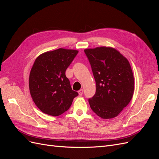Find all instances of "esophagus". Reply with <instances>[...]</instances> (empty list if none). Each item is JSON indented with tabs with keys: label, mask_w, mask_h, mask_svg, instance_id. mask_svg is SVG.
Masks as SVG:
<instances>
[{
	"label": "esophagus",
	"mask_w": 159,
	"mask_h": 159,
	"mask_svg": "<svg viewBox=\"0 0 159 159\" xmlns=\"http://www.w3.org/2000/svg\"><path fill=\"white\" fill-rule=\"evenodd\" d=\"M83 93H84V90L83 89H80L78 91V93L80 95H83Z\"/></svg>",
	"instance_id": "1"
}]
</instances>
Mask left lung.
Instances as JSON below:
<instances>
[{"label": "left lung", "mask_w": 159, "mask_h": 159, "mask_svg": "<svg viewBox=\"0 0 159 159\" xmlns=\"http://www.w3.org/2000/svg\"><path fill=\"white\" fill-rule=\"evenodd\" d=\"M96 83L93 97L89 99L91 109L99 117H117L131 100L134 77L125 57L111 47L84 50Z\"/></svg>", "instance_id": "obj_1"}]
</instances>
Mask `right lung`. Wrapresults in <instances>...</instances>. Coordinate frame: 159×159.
<instances>
[{"mask_svg":"<svg viewBox=\"0 0 159 159\" xmlns=\"http://www.w3.org/2000/svg\"><path fill=\"white\" fill-rule=\"evenodd\" d=\"M78 53L59 48L43 53L36 59L30 73L29 89L34 102L43 113L59 116L78 95L66 76V69Z\"/></svg>","mask_w":159,"mask_h":159,"instance_id":"right-lung-1","label":"right lung"}]
</instances>
